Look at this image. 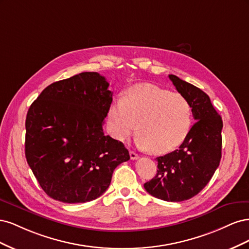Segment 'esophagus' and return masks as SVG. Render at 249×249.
Instances as JSON below:
<instances>
[{"instance_id": "obj_1", "label": "esophagus", "mask_w": 249, "mask_h": 249, "mask_svg": "<svg viewBox=\"0 0 249 249\" xmlns=\"http://www.w3.org/2000/svg\"><path fill=\"white\" fill-rule=\"evenodd\" d=\"M130 157H131V159H132V160H137L138 158H139L138 154H136L135 152H133V150H130Z\"/></svg>"}]
</instances>
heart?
<instances>
[{
    "mask_svg": "<svg viewBox=\"0 0 249 249\" xmlns=\"http://www.w3.org/2000/svg\"><path fill=\"white\" fill-rule=\"evenodd\" d=\"M111 135L124 141L136 133L137 145L156 155L167 154L182 144L191 125V107L179 93L150 84L129 89L124 100L111 104L108 111Z\"/></svg>",
    "mask_w": 249,
    "mask_h": 249,
    "instance_id": "obj_1",
    "label": "heart"
}]
</instances>
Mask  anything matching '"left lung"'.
Returning <instances> with one entry per match:
<instances>
[{"label": "left lung", "instance_id": "8db88e82", "mask_svg": "<svg viewBox=\"0 0 249 249\" xmlns=\"http://www.w3.org/2000/svg\"><path fill=\"white\" fill-rule=\"evenodd\" d=\"M169 79L189 103L195 124L178 149L157 158V175L144 188L162 200L183 201L198 194L219 166L223 124L207 93L175 74Z\"/></svg>", "mask_w": 249, "mask_h": 249}]
</instances>
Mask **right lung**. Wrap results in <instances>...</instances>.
I'll use <instances>...</instances> for the list:
<instances>
[{
    "instance_id": "obj_1",
    "label": "right lung",
    "mask_w": 249,
    "mask_h": 249,
    "mask_svg": "<svg viewBox=\"0 0 249 249\" xmlns=\"http://www.w3.org/2000/svg\"><path fill=\"white\" fill-rule=\"evenodd\" d=\"M108 87L100 73L81 72L49 85L30 106L26 159L50 197L66 203L100 197L114 169L130 160L124 143L103 131Z\"/></svg>"
}]
</instances>
